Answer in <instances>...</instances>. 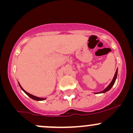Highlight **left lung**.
I'll use <instances>...</instances> for the list:
<instances>
[{"instance_id": "obj_1", "label": "left lung", "mask_w": 133, "mask_h": 133, "mask_svg": "<svg viewBox=\"0 0 133 133\" xmlns=\"http://www.w3.org/2000/svg\"><path fill=\"white\" fill-rule=\"evenodd\" d=\"M117 69L116 71L115 74H114V76L113 79H112V81L111 82V83L109 84V86H108V87H107V88H106V89H105L104 90H103V91H101V92H98V93H104V92H107V91H109V90H110V89H111V88H112V87L113 86V85H114V82H115V81H116V78H117ZM96 94H97V93H96Z\"/></svg>"}]
</instances>
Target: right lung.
<instances>
[{"label": "right lung", "instance_id": "obj_1", "mask_svg": "<svg viewBox=\"0 0 133 133\" xmlns=\"http://www.w3.org/2000/svg\"><path fill=\"white\" fill-rule=\"evenodd\" d=\"M19 86L21 87V89H22V91H24V92H25V94H26L27 95L29 96V97H30V98L32 99H34V100H36V101H44V100H45V99H46V98H42V97H36V96H34V95H32V94H29V93H28L27 92H26V91H25V90H24V89H23V88H22V86H21V84H19Z\"/></svg>", "mask_w": 133, "mask_h": 133}]
</instances>
